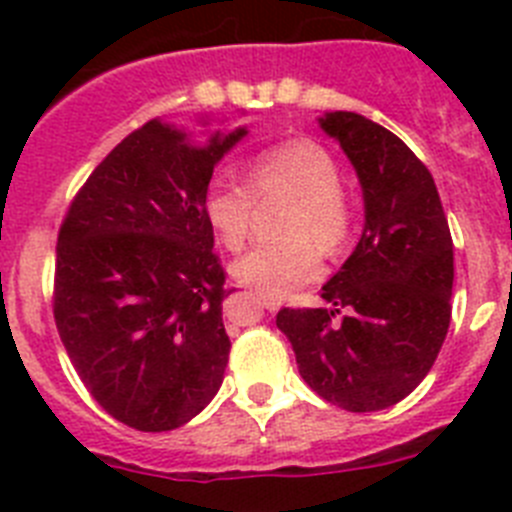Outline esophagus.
<instances>
[{
	"mask_svg": "<svg viewBox=\"0 0 512 512\" xmlns=\"http://www.w3.org/2000/svg\"><path fill=\"white\" fill-rule=\"evenodd\" d=\"M259 300H261V305H264L269 312L279 310V305H282V302H279V300H271V297H264V295H259Z\"/></svg>",
	"mask_w": 512,
	"mask_h": 512,
	"instance_id": "esophagus-1",
	"label": "esophagus"
}]
</instances>
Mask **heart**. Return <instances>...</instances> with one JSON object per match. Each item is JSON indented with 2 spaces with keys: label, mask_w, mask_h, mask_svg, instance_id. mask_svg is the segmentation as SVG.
Segmentation results:
<instances>
[{
  "label": "heart",
  "mask_w": 512,
  "mask_h": 512,
  "mask_svg": "<svg viewBox=\"0 0 512 512\" xmlns=\"http://www.w3.org/2000/svg\"><path fill=\"white\" fill-rule=\"evenodd\" d=\"M341 182V166L315 140H287L261 151L248 166V182L215 176L205 192V217L230 251L248 241L259 200H295L284 223L292 241L248 248L233 261V277L271 300L318 277L323 264L317 248L336 256L354 228Z\"/></svg>",
  "instance_id": "b5f03b06"
}]
</instances>
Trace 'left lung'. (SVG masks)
Segmentation results:
<instances>
[{
	"mask_svg": "<svg viewBox=\"0 0 512 512\" xmlns=\"http://www.w3.org/2000/svg\"><path fill=\"white\" fill-rule=\"evenodd\" d=\"M320 128L359 174L364 233L323 287L333 307H284L277 328L312 392L348 413H372L431 372L451 323L454 241L431 171L395 133L356 112H328Z\"/></svg>",
	"mask_w": 512,
	"mask_h": 512,
	"instance_id": "1",
	"label": "left lung"
}]
</instances>
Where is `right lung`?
Here are the masks:
<instances>
[{
    "instance_id": "obj_1",
    "label": "right lung",
    "mask_w": 512,
    "mask_h": 512,
    "mask_svg": "<svg viewBox=\"0 0 512 512\" xmlns=\"http://www.w3.org/2000/svg\"><path fill=\"white\" fill-rule=\"evenodd\" d=\"M243 135L194 148L146 122L89 174L58 230V336L99 408L135 431L189 423L223 384L228 289L205 192Z\"/></svg>"
}]
</instances>
